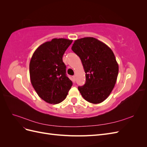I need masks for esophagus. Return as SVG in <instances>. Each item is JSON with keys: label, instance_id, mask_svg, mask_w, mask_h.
I'll list each match as a JSON object with an SVG mask.
<instances>
[{"label": "esophagus", "instance_id": "obj_1", "mask_svg": "<svg viewBox=\"0 0 147 147\" xmlns=\"http://www.w3.org/2000/svg\"><path fill=\"white\" fill-rule=\"evenodd\" d=\"M72 78H73V81L75 82V76H73L72 77Z\"/></svg>", "mask_w": 147, "mask_h": 147}]
</instances>
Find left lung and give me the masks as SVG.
<instances>
[{
	"mask_svg": "<svg viewBox=\"0 0 147 147\" xmlns=\"http://www.w3.org/2000/svg\"><path fill=\"white\" fill-rule=\"evenodd\" d=\"M72 50L80 57L86 73L85 84L78 88L80 92L90 103H101L117 82L119 68L113 52L94 37L76 40Z\"/></svg>",
	"mask_w": 147,
	"mask_h": 147,
	"instance_id": "obj_1",
	"label": "left lung"
}]
</instances>
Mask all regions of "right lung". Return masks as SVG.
<instances>
[{
  "label": "right lung",
  "instance_id": "add662e5",
  "mask_svg": "<svg viewBox=\"0 0 147 147\" xmlns=\"http://www.w3.org/2000/svg\"><path fill=\"white\" fill-rule=\"evenodd\" d=\"M72 41L53 38L40 45L31 57V83L38 96L47 103L56 104L63 101L72 86L63 61L64 53Z\"/></svg>",
  "mask_w": 147,
  "mask_h": 147
}]
</instances>
